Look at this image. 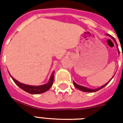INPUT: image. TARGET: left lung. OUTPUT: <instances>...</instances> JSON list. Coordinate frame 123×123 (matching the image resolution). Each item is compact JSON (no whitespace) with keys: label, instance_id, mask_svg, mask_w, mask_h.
Returning <instances> with one entry per match:
<instances>
[{"label":"left lung","instance_id":"obj_1","mask_svg":"<svg viewBox=\"0 0 123 123\" xmlns=\"http://www.w3.org/2000/svg\"><path fill=\"white\" fill-rule=\"evenodd\" d=\"M107 36H109L110 37H111L112 39H113V41H114V42H115V43H116V45H117V43H116V40H115V39H114V38L113 37H112V36H110V35H109V34H107ZM118 52H119V50H118ZM112 78H111V79H112ZM111 80H110V81H111ZM110 81H109L108 82H107L106 84H105V85H103V86H101V87H98V89H89V88H88V87H84V86H82L79 85V84H76V82H74V81H73V84H74V86H75V87H76V88L78 89H79V90L82 91L87 92H93L98 91L100 90L101 89H102V88H103V87H105V86H106L107 85V84H108L109 82H110Z\"/></svg>","mask_w":123,"mask_h":123}]
</instances>
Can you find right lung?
Here are the masks:
<instances>
[{"instance_id": "right-lung-1", "label": "right lung", "mask_w": 123, "mask_h": 123, "mask_svg": "<svg viewBox=\"0 0 123 123\" xmlns=\"http://www.w3.org/2000/svg\"><path fill=\"white\" fill-rule=\"evenodd\" d=\"M54 72L52 73V74H51V76H50V79H49V82H47V84H43V85L41 86H30V85H27V84H22L21 82H19L18 81H17V80H15L14 77H12V79H13V81H14L15 84L18 86V87L21 88L22 89H23L24 91H26L27 92H29L30 94H38L43 93V92H45L47 91V90H49V89L50 88V87L52 86L54 82Z\"/></svg>"}]
</instances>
